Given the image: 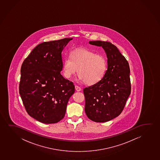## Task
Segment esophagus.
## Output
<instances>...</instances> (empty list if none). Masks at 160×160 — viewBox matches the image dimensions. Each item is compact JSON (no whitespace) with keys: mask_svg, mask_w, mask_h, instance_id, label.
<instances>
[{"mask_svg":"<svg viewBox=\"0 0 160 160\" xmlns=\"http://www.w3.org/2000/svg\"><path fill=\"white\" fill-rule=\"evenodd\" d=\"M75 90H76V91H80L81 90V88H80L79 86H78L76 85L75 86Z\"/></svg>","mask_w":160,"mask_h":160,"instance_id":"34e87169","label":"esophagus"}]
</instances>
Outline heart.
<instances>
[{
  "label": "heart",
  "instance_id": "1",
  "mask_svg": "<svg viewBox=\"0 0 160 160\" xmlns=\"http://www.w3.org/2000/svg\"><path fill=\"white\" fill-rule=\"evenodd\" d=\"M107 68V61L102 55L85 48L73 51L66 57L63 64L64 75L69 78L77 72L80 79L87 85H94L103 78Z\"/></svg>",
  "mask_w": 160,
  "mask_h": 160
}]
</instances>
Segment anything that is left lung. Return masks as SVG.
<instances>
[{
  "label": "left lung",
  "mask_w": 160,
  "mask_h": 160,
  "mask_svg": "<svg viewBox=\"0 0 160 160\" xmlns=\"http://www.w3.org/2000/svg\"><path fill=\"white\" fill-rule=\"evenodd\" d=\"M89 43L102 47L107 57L108 67L98 82L83 89L85 111L90 120L105 122L121 113L131 94L129 64L111 42L97 40Z\"/></svg>",
  "instance_id": "8db88e82"
}]
</instances>
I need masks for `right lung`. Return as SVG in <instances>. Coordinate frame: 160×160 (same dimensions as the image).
<instances>
[{
  "instance_id": "add662e5",
  "label": "right lung",
  "mask_w": 160,
  "mask_h": 160,
  "mask_svg": "<svg viewBox=\"0 0 160 160\" xmlns=\"http://www.w3.org/2000/svg\"><path fill=\"white\" fill-rule=\"evenodd\" d=\"M72 38L44 42L33 49L21 68L19 92L27 113L40 122L55 123L63 118L72 81L61 74L62 52Z\"/></svg>"
}]
</instances>
